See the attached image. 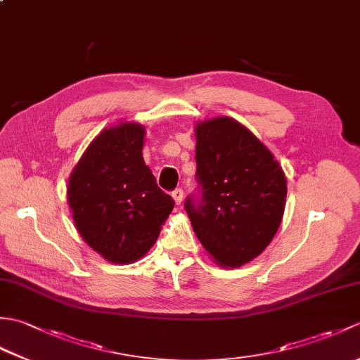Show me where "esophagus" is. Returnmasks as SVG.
<instances>
[{"label":"esophagus","mask_w":360,"mask_h":360,"mask_svg":"<svg viewBox=\"0 0 360 360\" xmlns=\"http://www.w3.org/2000/svg\"><path fill=\"white\" fill-rule=\"evenodd\" d=\"M172 196H173L176 205H179L182 202V198H184V190L176 188V190H173V192H172Z\"/></svg>","instance_id":"esophagus-1"}]
</instances>
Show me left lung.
Listing matches in <instances>:
<instances>
[{
  "label": "left lung",
  "mask_w": 360,
  "mask_h": 360,
  "mask_svg": "<svg viewBox=\"0 0 360 360\" xmlns=\"http://www.w3.org/2000/svg\"><path fill=\"white\" fill-rule=\"evenodd\" d=\"M195 134L201 200L187 198V215L217 264L240 267L262 254L277 233L286 176L266 145L235 119L200 122Z\"/></svg>",
  "instance_id": "8db88e82"
}]
</instances>
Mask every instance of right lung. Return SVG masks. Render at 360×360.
<instances>
[{
	"label": "right lung",
	"mask_w": 360,
	"mask_h": 360,
	"mask_svg": "<svg viewBox=\"0 0 360 360\" xmlns=\"http://www.w3.org/2000/svg\"><path fill=\"white\" fill-rule=\"evenodd\" d=\"M145 128H105L74 167L68 204L75 227L106 262L134 263L156 243L174 201L156 184L142 156Z\"/></svg>",
	"instance_id": "right-lung-1"
}]
</instances>
